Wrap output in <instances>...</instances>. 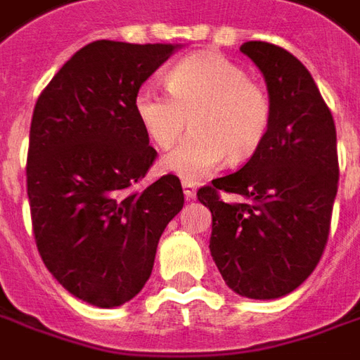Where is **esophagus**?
<instances>
[{"label": "esophagus", "mask_w": 360, "mask_h": 360, "mask_svg": "<svg viewBox=\"0 0 360 360\" xmlns=\"http://www.w3.org/2000/svg\"><path fill=\"white\" fill-rule=\"evenodd\" d=\"M183 193H185L187 200H193V198L197 197V185L195 183H188V181H183Z\"/></svg>", "instance_id": "34e87169"}]
</instances>
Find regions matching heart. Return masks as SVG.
Wrapping results in <instances>:
<instances>
[{
  "label": "heart",
  "mask_w": 360,
  "mask_h": 360,
  "mask_svg": "<svg viewBox=\"0 0 360 360\" xmlns=\"http://www.w3.org/2000/svg\"><path fill=\"white\" fill-rule=\"evenodd\" d=\"M167 91L144 84L134 95V112L160 148L175 144L191 117L193 134L163 155V172L198 181L224 158L241 162L255 154L271 124L267 93L232 60L193 54L165 75Z\"/></svg>",
  "instance_id": "1"
}]
</instances>
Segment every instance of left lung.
<instances>
[{
    "mask_svg": "<svg viewBox=\"0 0 360 360\" xmlns=\"http://www.w3.org/2000/svg\"><path fill=\"white\" fill-rule=\"evenodd\" d=\"M241 52L267 84L271 124L240 172L198 188L212 212L210 255L233 292L253 300L290 294L320 261L338 195V136L320 89L298 58L250 40ZM232 192L240 201H224Z\"/></svg>",
    "mask_w": 360,
    "mask_h": 360,
    "instance_id": "1",
    "label": "left lung"
}]
</instances>
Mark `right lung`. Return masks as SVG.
Segmentation results:
<instances>
[{"instance_id":"add662e5","label":"right lung","mask_w":360,"mask_h":360,"mask_svg":"<svg viewBox=\"0 0 360 360\" xmlns=\"http://www.w3.org/2000/svg\"><path fill=\"white\" fill-rule=\"evenodd\" d=\"M179 49L95 40L34 105L27 195L37 248L58 283L97 308L144 288L158 241L185 202L175 175L134 188L155 160L134 95Z\"/></svg>"}]
</instances>
